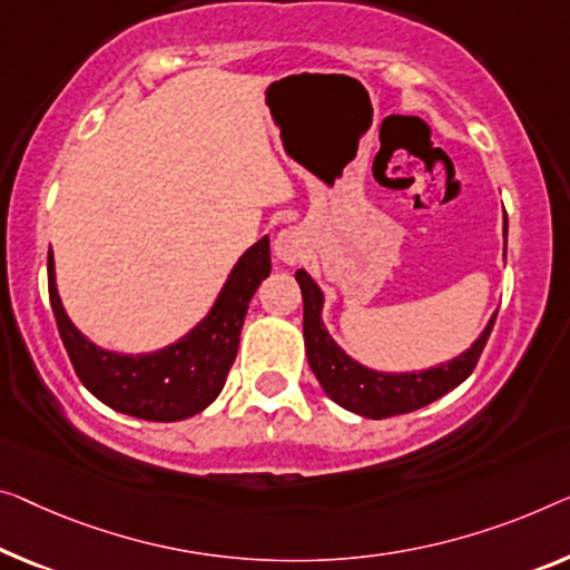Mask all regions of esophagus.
Wrapping results in <instances>:
<instances>
[{"instance_id":"34e87169","label":"esophagus","mask_w":570,"mask_h":570,"mask_svg":"<svg viewBox=\"0 0 570 570\" xmlns=\"http://www.w3.org/2000/svg\"><path fill=\"white\" fill-rule=\"evenodd\" d=\"M276 256L278 261L284 263H296L302 256V240H299V233L294 230V227H288V230H282L276 237Z\"/></svg>"}]
</instances>
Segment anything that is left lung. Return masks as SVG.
I'll return each instance as SVG.
<instances>
[{"label":"left lung","mask_w":570,"mask_h":570,"mask_svg":"<svg viewBox=\"0 0 570 570\" xmlns=\"http://www.w3.org/2000/svg\"><path fill=\"white\" fill-rule=\"evenodd\" d=\"M504 256H507V215H504ZM296 282L302 288L304 299V347H307V361L314 376L325 394L335 404L347 412L361 414L368 420H386L394 414H406L435 402L450 389L463 384L471 376L475 363L481 358L483 345L494 327L497 314H491L489 325L483 333L473 340L469 351L455 355L453 361L440 363V366L410 371V373H384L363 366L351 358L343 347H340L333 335L327 333L325 322H322V307H325V296L322 288L314 284V278L307 271H296Z\"/></svg>","instance_id":"obj_1"}]
</instances>
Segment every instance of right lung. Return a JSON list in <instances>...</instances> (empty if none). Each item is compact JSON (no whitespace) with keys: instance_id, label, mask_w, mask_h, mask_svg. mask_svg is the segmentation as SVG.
Listing matches in <instances>:
<instances>
[{"instance_id":"1","label":"right lung","mask_w":570,"mask_h":570,"mask_svg":"<svg viewBox=\"0 0 570 570\" xmlns=\"http://www.w3.org/2000/svg\"><path fill=\"white\" fill-rule=\"evenodd\" d=\"M268 274V237H261L235 263L199 325L160 351L132 355L105 351L76 330L58 296L53 250L48 253L50 307L76 376L115 412L148 422L194 417L215 402L235 363L245 312Z\"/></svg>"}]
</instances>
